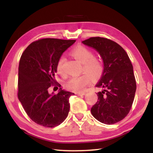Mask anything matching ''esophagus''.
<instances>
[{
	"mask_svg": "<svg viewBox=\"0 0 153 153\" xmlns=\"http://www.w3.org/2000/svg\"><path fill=\"white\" fill-rule=\"evenodd\" d=\"M75 94L78 95V96H82V95H84L85 94H86V92H76Z\"/></svg>",
	"mask_w": 153,
	"mask_h": 153,
	"instance_id": "esophagus-1",
	"label": "esophagus"
}]
</instances>
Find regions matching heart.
Here are the masks:
<instances>
[{
    "label": "heart",
    "mask_w": 153,
    "mask_h": 153,
    "mask_svg": "<svg viewBox=\"0 0 153 153\" xmlns=\"http://www.w3.org/2000/svg\"><path fill=\"white\" fill-rule=\"evenodd\" d=\"M71 55L76 60L83 64V71L86 73L79 76L72 77L65 82V88L71 91H84L93 78L98 79L101 76L104 66L101 59L94 56L93 52L85 46H79L74 48ZM65 58L61 56L56 65V70L60 75L64 74L63 63Z\"/></svg>",
    "instance_id": "1"
}]
</instances>
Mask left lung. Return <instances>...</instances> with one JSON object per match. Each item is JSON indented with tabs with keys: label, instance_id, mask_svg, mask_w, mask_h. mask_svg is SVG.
<instances>
[{
	"label": "left lung",
	"instance_id": "left-lung-1",
	"mask_svg": "<svg viewBox=\"0 0 153 153\" xmlns=\"http://www.w3.org/2000/svg\"><path fill=\"white\" fill-rule=\"evenodd\" d=\"M84 45L94 48L104 65L102 76L96 86L98 101L91 108L95 119L111 125L125 118L131 109L136 90L133 66L125 50L114 41L92 37L82 41Z\"/></svg>",
	"mask_w": 153,
	"mask_h": 153
}]
</instances>
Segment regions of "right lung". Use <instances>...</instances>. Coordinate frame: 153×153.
Listing matches in <instances>:
<instances>
[{
  "mask_svg": "<svg viewBox=\"0 0 153 153\" xmlns=\"http://www.w3.org/2000/svg\"><path fill=\"white\" fill-rule=\"evenodd\" d=\"M75 42L44 38L31 43L21 56L18 98L31 120L40 126L54 128L68 115L69 98L74 93L61 88L56 94L48 90L51 86H61L55 79L56 65L62 54Z\"/></svg>",
  "mask_w": 153,
  "mask_h": 153,
  "instance_id": "1",
  "label": "right lung"
}]
</instances>
